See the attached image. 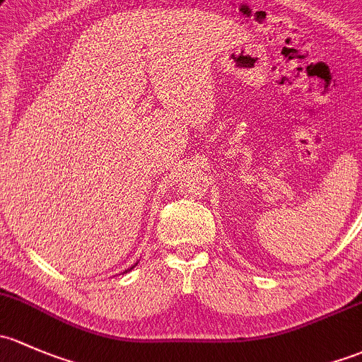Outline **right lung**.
<instances>
[{"instance_id": "right-lung-1", "label": "right lung", "mask_w": 362, "mask_h": 362, "mask_svg": "<svg viewBox=\"0 0 362 362\" xmlns=\"http://www.w3.org/2000/svg\"><path fill=\"white\" fill-rule=\"evenodd\" d=\"M136 264H137V263H136ZM136 264H132V267H130V268H127V270L124 272V274H127V272H130V270H132V268H134V267H136Z\"/></svg>"}]
</instances>
